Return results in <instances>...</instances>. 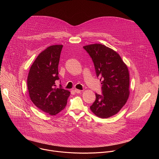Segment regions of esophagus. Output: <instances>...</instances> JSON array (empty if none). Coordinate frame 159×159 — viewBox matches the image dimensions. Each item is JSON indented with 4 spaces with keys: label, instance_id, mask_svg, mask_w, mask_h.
<instances>
[{
    "label": "esophagus",
    "instance_id": "esophagus-1",
    "mask_svg": "<svg viewBox=\"0 0 159 159\" xmlns=\"http://www.w3.org/2000/svg\"><path fill=\"white\" fill-rule=\"evenodd\" d=\"M74 91H75V93H77V94H79V93H81V91L82 90H79V89H75L74 90Z\"/></svg>",
    "mask_w": 159,
    "mask_h": 159
}]
</instances>
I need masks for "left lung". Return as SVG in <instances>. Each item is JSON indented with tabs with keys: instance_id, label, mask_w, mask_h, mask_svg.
Wrapping results in <instances>:
<instances>
[{
	"instance_id": "obj_1",
	"label": "left lung",
	"mask_w": 159,
	"mask_h": 159,
	"mask_svg": "<svg viewBox=\"0 0 159 159\" xmlns=\"http://www.w3.org/2000/svg\"><path fill=\"white\" fill-rule=\"evenodd\" d=\"M83 47L93 59L97 77L102 80V95L96 94V101L90 109L98 117L109 118L117 114L129 98L128 69L116 52L104 44Z\"/></svg>"
}]
</instances>
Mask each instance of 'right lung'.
I'll return each mask as SVG.
<instances>
[{"label": "right lung", "instance_id": "1", "mask_svg": "<svg viewBox=\"0 0 159 159\" xmlns=\"http://www.w3.org/2000/svg\"><path fill=\"white\" fill-rule=\"evenodd\" d=\"M62 47V44L52 45L41 52L31 65L27 80L31 101L52 116L65 107L70 94L55 85L59 79L58 66Z\"/></svg>", "mask_w": 159, "mask_h": 159}]
</instances>
